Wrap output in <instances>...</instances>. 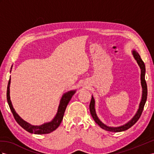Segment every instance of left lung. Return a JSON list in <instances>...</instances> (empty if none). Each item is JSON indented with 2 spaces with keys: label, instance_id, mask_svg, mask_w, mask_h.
Instances as JSON below:
<instances>
[{
  "label": "left lung",
  "instance_id": "8db88e82",
  "mask_svg": "<svg viewBox=\"0 0 154 154\" xmlns=\"http://www.w3.org/2000/svg\"><path fill=\"white\" fill-rule=\"evenodd\" d=\"M133 57L135 58V60H137V62L138 63V64L140 66V68L141 69V74H140V80H141V85H142V88H143V96H142V100L139 105V109L138 110L137 112L136 113V115H135L131 120H130L128 123L125 124V125L120 126V127H117V128H113V127H109V126H107L105 125L104 124L102 123V122L99 120V118H97L96 111H95V108H94V105H95V101H94V97L93 96L92 97L91 101H90V114L93 118V119L96 122V124L99 125L100 127L106 131H112V132H120V131H125V130L128 129L133 126L134 124H135L136 122L138 121V120L139 119L142 112L143 111L144 105L146 103V101L147 100V94H148V90H147V85H146V82L145 80V72H146V69H145V65L144 63L142 60L140 55L136 51H133Z\"/></svg>",
  "mask_w": 154,
  "mask_h": 154
}]
</instances>
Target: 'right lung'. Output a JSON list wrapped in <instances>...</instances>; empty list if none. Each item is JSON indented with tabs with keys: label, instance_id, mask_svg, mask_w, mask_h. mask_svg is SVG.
<instances>
[{
	"label": "right lung",
	"instance_id": "right-lung-1",
	"mask_svg": "<svg viewBox=\"0 0 154 154\" xmlns=\"http://www.w3.org/2000/svg\"><path fill=\"white\" fill-rule=\"evenodd\" d=\"M10 78L8 81V84L7 87V93H6V97H7V101L9 105V107L11 112H12L15 120L18 123V124L21 126V127L25 129L29 133L38 134V135H42V134H47L51 132L54 131L59 125H60L61 122L63 119V116L64 115V112L66 111V109L67 105L69 102L71 98L72 97L73 94L75 92V90H73V91H69L68 92H66L63 95L62 99L60 102V105H59L58 109L57 114L54 118V119L49 122V123H46L41 125H32L30 124L27 123L25 121L23 120L22 118L19 116L15 112L14 109L13 108V106L11 105V102L10 100Z\"/></svg>",
	"mask_w": 154,
	"mask_h": 154
}]
</instances>
